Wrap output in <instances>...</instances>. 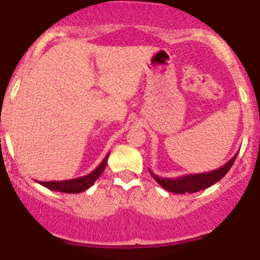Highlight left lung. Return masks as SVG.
I'll use <instances>...</instances> for the list:
<instances>
[{
	"instance_id": "obj_1",
	"label": "left lung",
	"mask_w": 260,
	"mask_h": 260,
	"mask_svg": "<svg viewBox=\"0 0 260 260\" xmlns=\"http://www.w3.org/2000/svg\"><path fill=\"white\" fill-rule=\"evenodd\" d=\"M238 153L233 156L226 164L217 168L215 171L204 172V173H195V174H185V176L176 177V178H164V177L156 176L153 172L150 173L155 178L156 182L161 186L162 189L167 191L174 192V194H186V192H197L201 190L207 189L210 186L215 185L217 181H220L225 174L228 173L232 168L233 162L236 161Z\"/></svg>"
}]
</instances>
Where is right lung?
<instances>
[{
  "label": "right lung",
  "instance_id": "add662e5",
  "mask_svg": "<svg viewBox=\"0 0 260 260\" xmlns=\"http://www.w3.org/2000/svg\"><path fill=\"white\" fill-rule=\"evenodd\" d=\"M108 156H109V153L105 156L104 160H103L91 173L86 174V176L63 181H39V183L44 186V187H47V189L53 190V191L69 192V194H78V192L86 191L87 189H89V187L95 183V181L98 180L99 177L102 176L103 172H104L105 165H107L108 161Z\"/></svg>",
  "mask_w": 260,
  "mask_h": 260
}]
</instances>
